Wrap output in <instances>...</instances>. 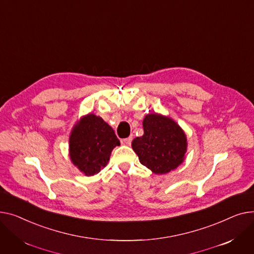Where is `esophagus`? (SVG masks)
I'll list each match as a JSON object with an SVG mask.
<instances>
[{
	"label": "esophagus",
	"instance_id": "34e87169",
	"mask_svg": "<svg viewBox=\"0 0 254 254\" xmlns=\"http://www.w3.org/2000/svg\"><path fill=\"white\" fill-rule=\"evenodd\" d=\"M123 141H124V143H126L127 145H130V144H131V141H132V137H131V136H129V137L125 138Z\"/></svg>",
	"mask_w": 254,
	"mask_h": 254
}]
</instances>
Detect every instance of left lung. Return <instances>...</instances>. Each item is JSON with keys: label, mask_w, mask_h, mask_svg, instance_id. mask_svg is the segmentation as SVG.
Wrapping results in <instances>:
<instances>
[{"label": "left lung", "mask_w": 254, "mask_h": 254, "mask_svg": "<svg viewBox=\"0 0 254 254\" xmlns=\"http://www.w3.org/2000/svg\"><path fill=\"white\" fill-rule=\"evenodd\" d=\"M142 126L143 135L131 143L142 165L155 174H165L180 166L188 150L183 128L170 117L157 113L147 114Z\"/></svg>", "instance_id": "obj_1"}]
</instances>
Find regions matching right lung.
I'll list each match as a JSON object with an SVG mask.
<instances>
[{"label": "right lung", "instance_id": "add662e5", "mask_svg": "<svg viewBox=\"0 0 254 254\" xmlns=\"http://www.w3.org/2000/svg\"><path fill=\"white\" fill-rule=\"evenodd\" d=\"M120 140L103 119L88 114L74 124L69 135L71 163L84 175L92 176L107 166L112 151Z\"/></svg>", "mask_w": 254, "mask_h": 254}]
</instances>
